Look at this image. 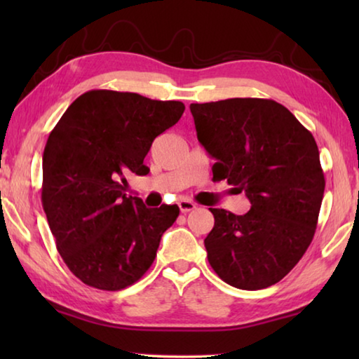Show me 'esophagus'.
<instances>
[{"mask_svg": "<svg viewBox=\"0 0 359 359\" xmlns=\"http://www.w3.org/2000/svg\"><path fill=\"white\" fill-rule=\"evenodd\" d=\"M177 204H179V209H180L182 214H187V212H191V210L196 209V204L188 201V199H180Z\"/></svg>", "mask_w": 359, "mask_h": 359, "instance_id": "esophagus-1", "label": "esophagus"}]
</instances>
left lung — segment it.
<instances>
[{
    "instance_id": "obj_1",
    "label": "left lung",
    "mask_w": 359,
    "mask_h": 359,
    "mask_svg": "<svg viewBox=\"0 0 359 359\" xmlns=\"http://www.w3.org/2000/svg\"><path fill=\"white\" fill-rule=\"evenodd\" d=\"M198 141L215 158L214 180L244 191V215L210 209L208 259L231 287L261 290L280 282L311 245L325 175L312 133L272 100L231 98L190 104Z\"/></svg>"
}]
</instances>
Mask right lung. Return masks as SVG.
Returning <instances> with one entry per match:
<instances>
[{
    "instance_id": "obj_1",
    "label": "right lung",
    "mask_w": 359,
    "mask_h": 359,
    "mask_svg": "<svg viewBox=\"0 0 359 359\" xmlns=\"http://www.w3.org/2000/svg\"><path fill=\"white\" fill-rule=\"evenodd\" d=\"M180 101L90 90L66 109L42 155V208L57 250L79 280L118 291L156 257L177 205L145 208L126 196V174L145 175L151 142L177 123Z\"/></svg>"
}]
</instances>
